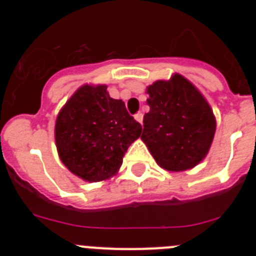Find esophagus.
Returning a JSON list of instances; mask_svg holds the SVG:
<instances>
[{
    "instance_id": "esophagus-1",
    "label": "esophagus",
    "mask_w": 256,
    "mask_h": 256,
    "mask_svg": "<svg viewBox=\"0 0 256 256\" xmlns=\"http://www.w3.org/2000/svg\"><path fill=\"white\" fill-rule=\"evenodd\" d=\"M134 119L138 122V123L142 124V120H144V114H142V112H137V114L134 115Z\"/></svg>"
}]
</instances>
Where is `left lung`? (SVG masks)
<instances>
[{
	"instance_id": "8db88e82",
	"label": "left lung",
	"mask_w": 256,
	"mask_h": 256,
	"mask_svg": "<svg viewBox=\"0 0 256 256\" xmlns=\"http://www.w3.org/2000/svg\"><path fill=\"white\" fill-rule=\"evenodd\" d=\"M150 112L141 138L156 162L172 172L186 170L206 156L216 133V118L202 94L182 76L148 88Z\"/></svg>"
}]
</instances>
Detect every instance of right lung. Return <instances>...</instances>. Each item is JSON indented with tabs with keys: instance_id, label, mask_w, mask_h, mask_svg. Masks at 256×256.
Instances as JSON below:
<instances>
[{
	"instance_id": "add662e5",
	"label": "right lung",
	"mask_w": 256,
	"mask_h": 256,
	"mask_svg": "<svg viewBox=\"0 0 256 256\" xmlns=\"http://www.w3.org/2000/svg\"><path fill=\"white\" fill-rule=\"evenodd\" d=\"M106 86H83L58 112L55 141L61 162L78 177L98 182L114 176L142 126Z\"/></svg>"
}]
</instances>
